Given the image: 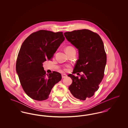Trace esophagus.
Returning a JSON list of instances; mask_svg holds the SVG:
<instances>
[{"label": "esophagus", "mask_w": 128, "mask_h": 128, "mask_svg": "<svg viewBox=\"0 0 128 128\" xmlns=\"http://www.w3.org/2000/svg\"><path fill=\"white\" fill-rule=\"evenodd\" d=\"M67 75H66V74H62V79L67 77Z\"/></svg>", "instance_id": "obj_1"}]
</instances>
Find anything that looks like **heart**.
Returning a JSON list of instances; mask_svg holds the SVG:
<instances>
[{"label": "heart", "mask_w": 128, "mask_h": 128, "mask_svg": "<svg viewBox=\"0 0 128 128\" xmlns=\"http://www.w3.org/2000/svg\"><path fill=\"white\" fill-rule=\"evenodd\" d=\"M73 50H75L73 47H72V46H68L65 48V51H66V53H68Z\"/></svg>", "instance_id": "1"}]
</instances>
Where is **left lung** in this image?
<instances>
[{
  "label": "left lung",
  "instance_id": "obj_1",
  "mask_svg": "<svg viewBox=\"0 0 128 128\" xmlns=\"http://www.w3.org/2000/svg\"><path fill=\"white\" fill-rule=\"evenodd\" d=\"M64 35L79 51L72 73H84L80 78L68 75L72 80L68 89L74 97L85 100L94 95L103 79L106 63L103 42L97 33L88 29L67 32Z\"/></svg>",
  "mask_w": 128,
  "mask_h": 128
}]
</instances>
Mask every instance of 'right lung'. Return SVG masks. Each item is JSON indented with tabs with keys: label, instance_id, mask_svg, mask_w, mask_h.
Listing matches in <instances>:
<instances>
[{
	"label": "right lung",
	"instance_id": "right-lung-1",
	"mask_svg": "<svg viewBox=\"0 0 128 128\" xmlns=\"http://www.w3.org/2000/svg\"><path fill=\"white\" fill-rule=\"evenodd\" d=\"M64 40L63 32L41 30L30 34L22 43L16 68L24 91L32 99H47L53 86L61 80L58 72L46 74L43 63L51 60Z\"/></svg>",
	"mask_w": 128,
	"mask_h": 128
}]
</instances>
